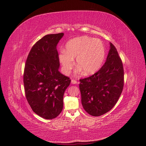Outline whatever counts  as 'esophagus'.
<instances>
[{"instance_id":"34e87169","label":"esophagus","mask_w":146,"mask_h":146,"mask_svg":"<svg viewBox=\"0 0 146 146\" xmlns=\"http://www.w3.org/2000/svg\"><path fill=\"white\" fill-rule=\"evenodd\" d=\"M77 83V82L76 80H71V84H76Z\"/></svg>"}]
</instances>
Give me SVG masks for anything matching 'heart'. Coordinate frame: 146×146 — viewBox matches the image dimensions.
I'll use <instances>...</instances> for the list:
<instances>
[{
	"mask_svg": "<svg viewBox=\"0 0 146 146\" xmlns=\"http://www.w3.org/2000/svg\"><path fill=\"white\" fill-rule=\"evenodd\" d=\"M105 57V48L98 39L84 36L69 40L66 44L65 51L59 55L64 71L68 74L76 58L78 66L76 73L84 71L85 75H92L100 69Z\"/></svg>",
	"mask_w": 146,
	"mask_h": 146,
	"instance_id": "obj_1",
	"label": "heart"
}]
</instances>
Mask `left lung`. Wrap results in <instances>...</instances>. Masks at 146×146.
Listing matches in <instances>:
<instances>
[{"label": "left lung", "mask_w": 146, "mask_h": 146, "mask_svg": "<svg viewBox=\"0 0 146 146\" xmlns=\"http://www.w3.org/2000/svg\"><path fill=\"white\" fill-rule=\"evenodd\" d=\"M106 62L94 75L80 79L79 88L84 109L98 116L111 110L118 102L124 85L121 59L115 46L110 42Z\"/></svg>", "instance_id": "obj_1"}]
</instances>
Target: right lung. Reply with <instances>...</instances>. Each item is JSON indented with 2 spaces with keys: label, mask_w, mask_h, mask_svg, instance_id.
<instances>
[{
  "label": "right lung",
  "mask_w": 146,
  "mask_h": 146,
  "mask_svg": "<svg viewBox=\"0 0 146 146\" xmlns=\"http://www.w3.org/2000/svg\"><path fill=\"white\" fill-rule=\"evenodd\" d=\"M64 33L42 37L30 50L26 61L23 84L27 100L32 110L46 119L56 118L63 108V97L70 83L59 71L57 45Z\"/></svg>",
  "instance_id": "right-lung-1"
}]
</instances>
